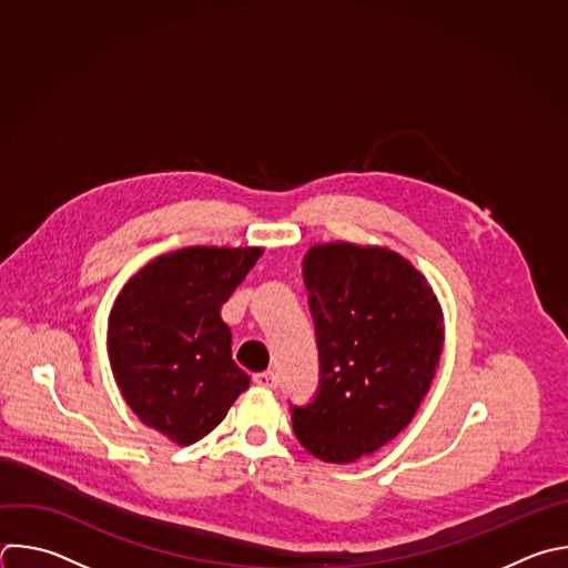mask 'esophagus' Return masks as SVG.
<instances>
[{"label": "esophagus", "instance_id": "1", "mask_svg": "<svg viewBox=\"0 0 568 568\" xmlns=\"http://www.w3.org/2000/svg\"><path fill=\"white\" fill-rule=\"evenodd\" d=\"M254 384H256V386H261V388H270V390H274V388H276V384H278V379H276V374H274L272 369H267V372H258V374H254Z\"/></svg>", "mask_w": 568, "mask_h": 568}]
</instances>
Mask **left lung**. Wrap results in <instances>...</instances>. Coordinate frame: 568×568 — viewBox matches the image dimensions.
I'll return each instance as SVG.
<instances>
[{"mask_svg": "<svg viewBox=\"0 0 568 568\" xmlns=\"http://www.w3.org/2000/svg\"><path fill=\"white\" fill-rule=\"evenodd\" d=\"M303 276L321 388L292 426L314 457L352 464L413 422L442 358L444 312L426 276L382 245H312Z\"/></svg>", "mask_w": 568, "mask_h": 568, "instance_id": "8db88e82", "label": "left lung"}]
</instances>
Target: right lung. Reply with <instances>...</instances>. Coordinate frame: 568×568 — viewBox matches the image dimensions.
Masks as SVG:
<instances>
[{"instance_id":"1","label":"right lung","mask_w":568,"mask_h":568,"mask_svg":"<svg viewBox=\"0 0 568 568\" xmlns=\"http://www.w3.org/2000/svg\"><path fill=\"white\" fill-rule=\"evenodd\" d=\"M263 252L194 245L162 254L126 281L111 307L115 384L135 417L178 446L207 437L250 388L221 310Z\"/></svg>"}]
</instances>
